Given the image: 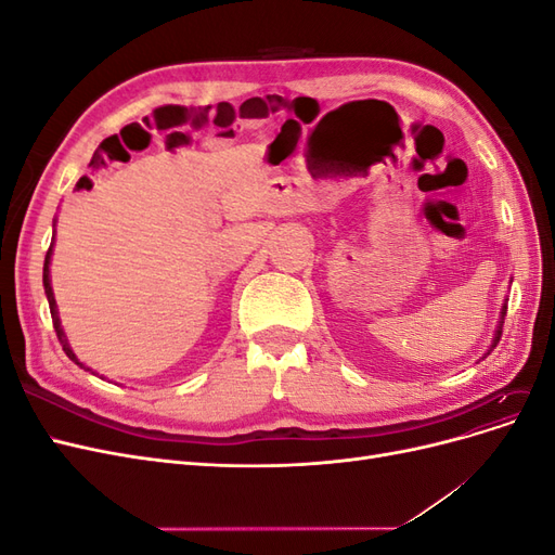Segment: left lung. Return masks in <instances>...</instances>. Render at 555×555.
I'll return each instance as SVG.
<instances>
[{"label":"left lung","mask_w":555,"mask_h":555,"mask_svg":"<svg viewBox=\"0 0 555 555\" xmlns=\"http://www.w3.org/2000/svg\"><path fill=\"white\" fill-rule=\"evenodd\" d=\"M505 314H507V304L502 306V312H500V324H498V331H495V335H493V343H491V349L486 351V354H491V351L495 349V345L500 343V335H502V319H505Z\"/></svg>","instance_id":"1"}]
</instances>
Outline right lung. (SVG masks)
<instances>
[{"mask_svg": "<svg viewBox=\"0 0 555 555\" xmlns=\"http://www.w3.org/2000/svg\"><path fill=\"white\" fill-rule=\"evenodd\" d=\"M50 255H53V245H50L48 255H46V261H43V289H46V296H48L50 314H53V326H55V333H57V338H60V343H62V349L66 351V357H69V359H72L76 365L86 367V365H82V363L78 361V357L74 354V349L69 347V343H66V335H64V331H62V324H60V317H57V306H55V296H53V287H50ZM86 371H90V367H86Z\"/></svg>", "mask_w": 555, "mask_h": 555, "instance_id": "right-lung-1", "label": "right lung"}]
</instances>
